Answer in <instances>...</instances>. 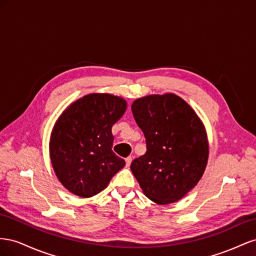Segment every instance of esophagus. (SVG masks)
Masks as SVG:
<instances>
[{"label": "esophagus", "instance_id": "34e87169", "mask_svg": "<svg viewBox=\"0 0 256 256\" xmlns=\"http://www.w3.org/2000/svg\"><path fill=\"white\" fill-rule=\"evenodd\" d=\"M132 160H133L132 156H128V158H126V166H128V167L130 165V163H132Z\"/></svg>", "mask_w": 256, "mask_h": 256}]
</instances>
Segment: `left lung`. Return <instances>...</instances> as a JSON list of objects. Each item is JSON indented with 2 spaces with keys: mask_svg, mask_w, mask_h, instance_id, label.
Wrapping results in <instances>:
<instances>
[{
  "mask_svg": "<svg viewBox=\"0 0 256 256\" xmlns=\"http://www.w3.org/2000/svg\"><path fill=\"white\" fill-rule=\"evenodd\" d=\"M147 151L130 164L144 194L158 205L178 202L205 172L209 146L205 126L176 94L148 96L132 104Z\"/></svg>",
  "mask_w": 256,
  "mask_h": 256,
  "instance_id": "1",
  "label": "left lung"
}]
</instances>
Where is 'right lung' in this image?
Returning <instances> with one entry per match:
<instances>
[{
	"mask_svg": "<svg viewBox=\"0 0 256 256\" xmlns=\"http://www.w3.org/2000/svg\"><path fill=\"white\" fill-rule=\"evenodd\" d=\"M126 110V102L92 93L70 104L56 120L49 150L54 170L65 188L92 197L108 186L126 160L112 152V128Z\"/></svg>",
	"mask_w": 256,
	"mask_h": 256,
	"instance_id": "1",
	"label": "right lung"
}]
</instances>
